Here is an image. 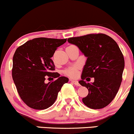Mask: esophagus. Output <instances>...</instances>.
Masks as SVG:
<instances>
[{
  "mask_svg": "<svg viewBox=\"0 0 134 134\" xmlns=\"http://www.w3.org/2000/svg\"><path fill=\"white\" fill-rule=\"evenodd\" d=\"M71 82L73 83L74 84H75L76 86H80V84H79V83L78 82V81H75V80H72Z\"/></svg>",
  "mask_w": 134,
  "mask_h": 134,
  "instance_id": "obj_1",
  "label": "esophagus"
}]
</instances>
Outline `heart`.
<instances>
[{"label":"heart","mask_w":134,"mask_h":134,"mask_svg":"<svg viewBox=\"0 0 134 134\" xmlns=\"http://www.w3.org/2000/svg\"><path fill=\"white\" fill-rule=\"evenodd\" d=\"M79 69V65H74L70 68L66 69L64 71V74L66 76L70 77L71 78H76L78 76V70Z\"/></svg>","instance_id":"b5f03b06"}]
</instances>
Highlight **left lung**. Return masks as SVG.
<instances>
[{
    "instance_id": "obj_1",
    "label": "left lung",
    "mask_w": 134,
    "mask_h": 134,
    "mask_svg": "<svg viewBox=\"0 0 134 134\" xmlns=\"http://www.w3.org/2000/svg\"><path fill=\"white\" fill-rule=\"evenodd\" d=\"M67 41L77 46L87 57L82 80L79 81L89 91L87 96L82 98V102L91 109L107 107L118 93L125 66L124 55L117 43L103 33L69 38ZM90 77L94 78L95 82L88 83L84 81Z\"/></svg>"
}]
</instances>
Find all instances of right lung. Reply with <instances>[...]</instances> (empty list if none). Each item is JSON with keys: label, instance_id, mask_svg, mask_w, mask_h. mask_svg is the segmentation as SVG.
Wrapping results in <instances>:
<instances>
[{"label": "right lung", "instance_id": "1", "mask_svg": "<svg viewBox=\"0 0 134 134\" xmlns=\"http://www.w3.org/2000/svg\"><path fill=\"white\" fill-rule=\"evenodd\" d=\"M67 39L38 38L29 40L16 49L13 56L12 76L23 102L35 110H44L55 103L58 93L69 79L53 72L51 58ZM57 78L47 84L46 77ZM50 78V77H49Z\"/></svg>", "mask_w": 134, "mask_h": 134}]
</instances>
